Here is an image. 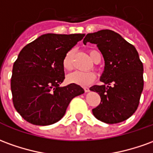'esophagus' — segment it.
<instances>
[{"label": "esophagus", "mask_w": 153, "mask_h": 153, "mask_svg": "<svg viewBox=\"0 0 153 153\" xmlns=\"http://www.w3.org/2000/svg\"><path fill=\"white\" fill-rule=\"evenodd\" d=\"M84 92H85V93H88V92H89V88L84 87Z\"/></svg>", "instance_id": "esophagus-1"}]
</instances>
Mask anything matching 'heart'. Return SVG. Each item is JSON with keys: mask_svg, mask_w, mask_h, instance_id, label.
I'll return each instance as SVG.
<instances>
[{"mask_svg": "<svg viewBox=\"0 0 153 153\" xmlns=\"http://www.w3.org/2000/svg\"><path fill=\"white\" fill-rule=\"evenodd\" d=\"M97 52L98 51L94 50L89 51V55L93 60ZM73 51H69L66 53L63 59V62H62L63 68L67 71H70L73 69ZM95 79H96V74L94 72H81V71H75L74 73L70 74L67 78L69 83L75 84L80 86H88L94 81Z\"/></svg>", "mask_w": 153, "mask_h": 153, "instance_id": "obj_1", "label": "heart"}]
</instances>
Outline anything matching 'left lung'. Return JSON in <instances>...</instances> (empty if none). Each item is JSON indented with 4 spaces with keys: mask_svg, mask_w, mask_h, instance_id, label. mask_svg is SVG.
<instances>
[{
    "mask_svg": "<svg viewBox=\"0 0 153 153\" xmlns=\"http://www.w3.org/2000/svg\"><path fill=\"white\" fill-rule=\"evenodd\" d=\"M87 42L97 45L105 61L101 76L105 84L90 88L101 98L100 104L92 110L93 114L106 123H121L131 117L139 104L143 89V63L135 47L113 30L88 34L84 44ZM112 82L113 87L109 86Z\"/></svg>",
    "mask_w": 153,
    "mask_h": 153,
    "instance_id": "left-lung-1",
    "label": "left lung"
}]
</instances>
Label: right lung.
<instances>
[{
    "instance_id": "add662e5",
    "label": "right lung",
    "mask_w": 153,
    "mask_h": 153,
    "mask_svg": "<svg viewBox=\"0 0 153 153\" xmlns=\"http://www.w3.org/2000/svg\"><path fill=\"white\" fill-rule=\"evenodd\" d=\"M84 34H45L22 49L10 79L15 108L25 121L39 126L60 120L72 99L83 94L79 85L65 79L63 59Z\"/></svg>"
}]
</instances>
